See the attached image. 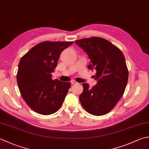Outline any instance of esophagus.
Returning a JSON list of instances; mask_svg holds the SVG:
<instances>
[{"label":"esophagus","instance_id":"1","mask_svg":"<svg viewBox=\"0 0 149 149\" xmlns=\"http://www.w3.org/2000/svg\"><path fill=\"white\" fill-rule=\"evenodd\" d=\"M77 83L76 82V81H75V80H72V81H71V84H77Z\"/></svg>","mask_w":149,"mask_h":149}]
</instances>
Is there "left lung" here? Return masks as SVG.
I'll return each mask as SVG.
<instances>
[{
    "mask_svg": "<svg viewBox=\"0 0 149 149\" xmlns=\"http://www.w3.org/2000/svg\"><path fill=\"white\" fill-rule=\"evenodd\" d=\"M75 42L88 55V68L96 70L95 86L90 88L88 83H83L81 103L90 114H106L116 105L127 86L129 71L124 55L118 48L101 37L85 38Z\"/></svg>",
    "mask_w": 149,
    "mask_h": 149,
    "instance_id": "8db88e82",
    "label": "left lung"
}]
</instances>
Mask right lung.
I'll list each match as a JSON object with an SVG mask.
<instances>
[{
  "instance_id": "1",
  "label": "right lung",
  "mask_w": 149,
  "mask_h": 149,
  "mask_svg": "<svg viewBox=\"0 0 149 149\" xmlns=\"http://www.w3.org/2000/svg\"><path fill=\"white\" fill-rule=\"evenodd\" d=\"M73 42L45 41L36 45L20 59L17 75L22 98L33 111L49 115L59 110L70 82L52 79L60 55Z\"/></svg>"
}]
</instances>
